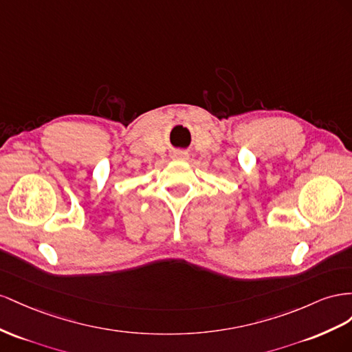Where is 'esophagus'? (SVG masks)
Masks as SVG:
<instances>
[{
    "mask_svg": "<svg viewBox=\"0 0 352 352\" xmlns=\"http://www.w3.org/2000/svg\"><path fill=\"white\" fill-rule=\"evenodd\" d=\"M170 157H173L174 160H187L188 153L183 152V150H175V152H173V155H170Z\"/></svg>",
    "mask_w": 352,
    "mask_h": 352,
    "instance_id": "esophagus-1",
    "label": "esophagus"
}]
</instances>
